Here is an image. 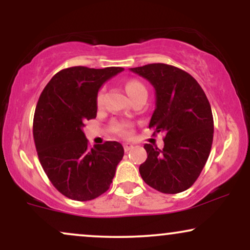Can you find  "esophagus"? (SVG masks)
Instances as JSON below:
<instances>
[{
    "instance_id": "34e87169",
    "label": "esophagus",
    "mask_w": 250,
    "mask_h": 250,
    "mask_svg": "<svg viewBox=\"0 0 250 250\" xmlns=\"http://www.w3.org/2000/svg\"><path fill=\"white\" fill-rule=\"evenodd\" d=\"M123 148H125V151H129V150H131V149L134 148V145H133V143L127 142V143H125V145H123Z\"/></svg>"
}]
</instances>
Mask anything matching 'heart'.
I'll list each match as a JSON object with an SVG mask.
<instances>
[{"label": "heart", "mask_w": 250, "mask_h": 250, "mask_svg": "<svg viewBox=\"0 0 250 250\" xmlns=\"http://www.w3.org/2000/svg\"><path fill=\"white\" fill-rule=\"evenodd\" d=\"M125 90H127L128 95L129 96H134L135 94L140 93V91H145L146 88L145 85L142 84L141 82L136 81V80H130V81H128L125 83ZM147 91V90H146ZM97 104H101L102 101H103V90H100V93L97 94ZM114 128H115V130L117 131L119 134H122V135H127L129 134V125L127 123H116L115 125H114Z\"/></svg>", "instance_id": "1"}]
</instances>
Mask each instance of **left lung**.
Instances as JSON below:
<instances>
[{"instance_id":"8db88e82","label":"left lung","mask_w":250,"mask_h":250,"mask_svg":"<svg viewBox=\"0 0 250 250\" xmlns=\"http://www.w3.org/2000/svg\"><path fill=\"white\" fill-rule=\"evenodd\" d=\"M155 89V110L149 128L165 134V147L146 143L141 177L151 188L176 194L194 185L210 154L214 135L211 108L196 80L165 63L130 68Z\"/></svg>"}]
</instances>
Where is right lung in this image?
Here are the masks:
<instances>
[{"mask_svg":"<svg viewBox=\"0 0 250 250\" xmlns=\"http://www.w3.org/2000/svg\"><path fill=\"white\" fill-rule=\"evenodd\" d=\"M122 70L67 68L53 76L37 102L33 134L39 160L54 187L71 200L105 193L125 154L116 141L89 148L83 133L84 123L96 117L100 88Z\"/></svg>","mask_w":250,"mask_h":250,"instance_id":"obj_1","label":"right lung"}]
</instances>
